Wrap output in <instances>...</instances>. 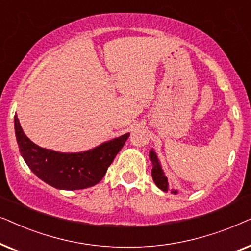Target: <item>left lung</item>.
Wrapping results in <instances>:
<instances>
[{"label": "left lung", "mask_w": 251, "mask_h": 251, "mask_svg": "<svg viewBox=\"0 0 251 251\" xmlns=\"http://www.w3.org/2000/svg\"><path fill=\"white\" fill-rule=\"evenodd\" d=\"M150 159L152 161L153 164V169H152V177L154 183L160 190H162L163 192H168L169 191V184H168V178L164 175L162 168H161V164L159 162V159H157L155 152L153 150L150 151ZM171 193L177 194V191H171Z\"/></svg>", "instance_id": "left-lung-1"}]
</instances>
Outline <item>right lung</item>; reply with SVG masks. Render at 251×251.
Returning a JSON list of instances; mask_svg holds the SVG:
<instances>
[{"mask_svg":"<svg viewBox=\"0 0 251 251\" xmlns=\"http://www.w3.org/2000/svg\"><path fill=\"white\" fill-rule=\"evenodd\" d=\"M15 131L19 151L29 169L44 183L58 190H83L98 184L115 159L129 133L80 153H60L34 144L15 115Z\"/></svg>","mask_w":251,"mask_h":251,"instance_id":"add662e5","label":"right lung"}]
</instances>
